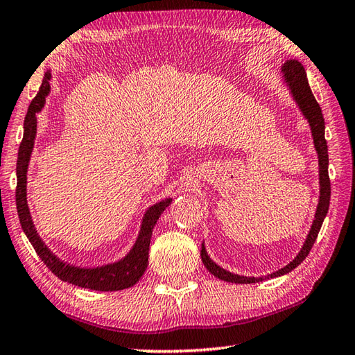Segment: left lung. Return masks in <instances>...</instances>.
I'll return each mask as SVG.
<instances>
[{"instance_id":"obj_1","label":"left lung","mask_w":355,"mask_h":355,"mask_svg":"<svg viewBox=\"0 0 355 355\" xmlns=\"http://www.w3.org/2000/svg\"><path fill=\"white\" fill-rule=\"evenodd\" d=\"M280 73H282V79H284L285 85L288 87L289 93H291L293 99L295 101V104H297L299 110L302 112L303 118L308 121L309 128H311V135H313L314 148H315L317 157H319V185H320L319 204H317V208H315L313 225H311V228H309V233L305 239V243L302 245V250L299 251V254L295 256L288 265H285L284 268H280L271 274H266V276H262V277L241 276V274H234L225 268H222V266H219L211 257L208 256L205 243L202 242V250H200L202 263L205 265V268L211 272L214 277L225 280V282H231V284H241V285L242 284H257V282L280 277V276H285V274H288V272H291L295 266H299L303 260H305V257L309 254V251H311V248H313L317 234H319L322 223H323L324 218H327L328 209H329V199H331V182H329V176H328L329 159H328L327 139H324V119L322 114V108L319 104H317L313 92H311V89H309L306 71L297 60H286V62L280 69Z\"/></svg>"}]
</instances>
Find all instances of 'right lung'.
<instances>
[{
    "label": "right lung",
    "mask_w": 355,
    "mask_h": 355,
    "mask_svg": "<svg viewBox=\"0 0 355 355\" xmlns=\"http://www.w3.org/2000/svg\"><path fill=\"white\" fill-rule=\"evenodd\" d=\"M50 78H52V75L47 70L40 87V92L36 93V96L33 98L31 105H28L24 119V136L18 150L17 161V209L19 223L23 227L28 242L35 248L36 254L40 256V259L56 277L71 285L93 289V291H121V289L133 286L142 277V274L146 272L153 228L156 227L161 214L167 209V207H170L173 199H162L161 202H156L155 205L147 208L135 245L124 257L116 260V262L85 268V266H76L64 262V260L53 254V251L47 247L44 241L40 237L38 231H36L31 209H28L27 205V170L36 137V124H38L36 114L44 108L46 98L50 93Z\"/></svg>",
    "instance_id": "right-lung-1"
}]
</instances>
